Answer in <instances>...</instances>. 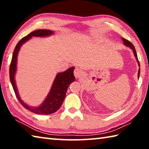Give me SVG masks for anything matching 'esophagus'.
Listing matches in <instances>:
<instances>
[{
    "mask_svg": "<svg viewBox=\"0 0 149 149\" xmlns=\"http://www.w3.org/2000/svg\"><path fill=\"white\" fill-rule=\"evenodd\" d=\"M83 74H84V72H83V71L81 69L78 68H76L75 69L74 75L76 78H80L83 75Z\"/></svg>",
    "mask_w": 149,
    "mask_h": 149,
    "instance_id": "1",
    "label": "esophagus"
}]
</instances>
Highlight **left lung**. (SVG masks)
<instances>
[{"mask_svg": "<svg viewBox=\"0 0 149 149\" xmlns=\"http://www.w3.org/2000/svg\"><path fill=\"white\" fill-rule=\"evenodd\" d=\"M122 40L123 41V45H124L125 46L130 47V49L133 50V54H134V56H135V59H136V60H137V62L138 65L140 67V64H139V60H138L137 52H136V50H135V47L133 46V45L132 43V42H130L129 41H127V40H126L125 39L122 38ZM139 75H140V68L139 69V71H138V79H139Z\"/></svg>", "mask_w": 149, "mask_h": 149, "instance_id": "left-lung-1", "label": "left lung"}]
</instances>
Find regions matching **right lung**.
<instances>
[{"mask_svg":"<svg viewBox=\"0 0 149 149\" xmlns=\"http://www.w3.org/2000/svg\"><path fill=\"white\" fill-rule=\"evenodd\" d=\"M54 32L51 30L38 29L34 31L22 38L17 42L12 54V61L10 65V80L13 87L15 94L22 105L26 109L37 114H50L56 112L61 107L65 97L68 87L71 83L74 82L75 78L74 75V67H71L63 72H59L56 74L51 88L45 100L38 107H32L27 104L22 100L19 95L16 85L15 75L17 71V60L20 48L25 42L28 41L33 37H46L53 35Z\"/></svg>","mask_w":149,"mask_h":149,"instance_id":"add662e5","label":"right lung"}]
</instances>
